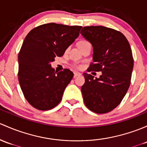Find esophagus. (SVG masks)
I'll return each instance as SVG.
<instances>
[{
  "mask_svg": "<svg viewBox=\"0 0 147 147\" xmlns=\"http://www.w3.org/2000/svg\"><path fill=\"white\" fill-rule=\"evenodd\" d=\"M82 74L80 73V72H74V78H76V77H78V76H80Z\"/></svg>",
  "mask_w": 147,
  "mask_h": 147,
  "instance_id": "34e87169",
  "label": "esophagus"
}]
</instances>
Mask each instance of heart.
<instances>
[{
  "instance_id": "obj_1",
  "label": "heart",
  "mask_w": 147,
  "mask_h": 147,
  "mask_svg": "<svg viewBox=\"0 0 147 147\" xmlns=\"http://www.w3.org/2000/svg\"><path fill=\"white\" fill-rule=\"evenodd\" d=\"M89 44L87 41H86V40H82V41H80V42H79L78 46H81L83 45H85V44ZM73 66H75V67L78 69H82L83 67L82 65H73Z\"/></svg>"
}]
</instances>
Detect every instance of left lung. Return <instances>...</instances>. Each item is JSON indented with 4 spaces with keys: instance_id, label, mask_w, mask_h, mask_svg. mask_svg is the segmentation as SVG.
<instances>
[{
    "instance_id": "8db88e82",
    "label": "left lung",
    "mask_w": 147,
    "mask_h": 147,
    "mask_svg": "<svg viewBox=\"0 0 147 147\" xmlns=\"http://www.w3.org/2000/svg\"><path fill=\"white\" fill-rule=\"evenodd\" d=\"M93 46V63L88 72H102L99 78L84 73L82 86L84 104L96 113H106L117 107L129 89L133 69L132 50L126 37L103 26L84 27L80 32Z\"/></svg>"
}]
</instances>
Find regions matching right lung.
<instances>
[{"mask_svg": "<svg viewBox=\"0 0 147 147\" xmlns=\"http://www.w3.org/2000/svg\"><path fill=\"white\" fill-rule=\"evenodd\" d=\"M82 27L48 23L32 29L24 38L18 55V80L26 100L35 109L51 110L61 102L73 72H55L50 63L64 54Z\"/></svg>", "mask_w": 147, "mask_h": 147, "instance_id": "add662e5", "label": "right lung"}]
</instances>
